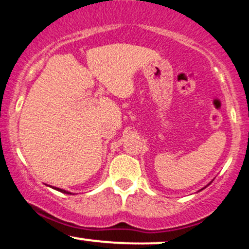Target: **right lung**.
<instances>
[{
	"label": "right lung",
	"mask_w": 249,
	"mask_h": 249,
	"mask_svg": "<svg viewBox=\"0 0 249 249\" xmlns=\"http://www.w3.org/2000/svg\"><path fill=\"white\" fill-rule=\"evenodd\" d=\"M53 188H55V190H56V191H59V192H62V193H67V194H72V193L68 192V191H64V190H62V188H58V187H53Z\"/></svg>",
	"instance_id": "right-lung-1"
}]
</instances>
